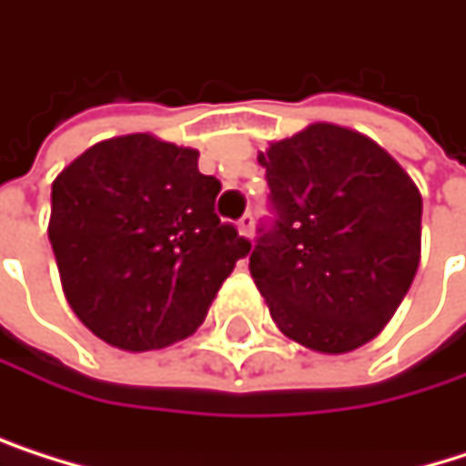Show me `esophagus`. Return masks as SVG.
<instances>
[{
  "mask_svg": "<svg viewBox=\"0 0 466 466\" xmlns=\"http://www.w3.org/2000/svg\"><path fill=\"white\" fill-rule=\"evenodd\" d=\"M238 233H241L244 238H252V236H255V217H252V214H244V217L238 219Z\"/></svg>",
  "mask_w": 466,
  "mask_h": 466,
  "instance_id": "esophagus-1",
  "label": "esophagus"
}]
</instances>
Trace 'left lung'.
<instances>
[{
  "instance_id": "left-lung-1",
  "label": "left lung",
  "mask_w": 466,
  "mask_h": 466,
  "mask_svg": "<svg viewBox=\"0 0 466 466\" xmlns=\"http://www.w3.org/2000/svg\"><path fill=\"white\" fill-rule=\"evenodd\" d=\"M274 228L249 271L279 332L321 354L373 340L395 316L420 263L423 198L370 137L310 123L258 153Z\"/></svg>"
}]
</instances>
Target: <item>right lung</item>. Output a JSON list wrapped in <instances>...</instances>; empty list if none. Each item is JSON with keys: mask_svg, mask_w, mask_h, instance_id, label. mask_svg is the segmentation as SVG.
I'll list each match as a JSON object with an SVG mask.
<instances>
[{"mask_svg": "<svg viewBox=\"0 0 466 466\" xmlns=\"http://www.w3.org/2000/svg\"><path fill=\"white\" fill-rule=\"evenodd\" d=\"M195 147L153 134L96 142L51 184L48 241L76 319L123 351L189 338L249 241L219 222L222 184Z\"/></svg>", "mask_w": 466, "mask_h": 466, "instance_id": "add662e5", "label": "right lung"}]
</instances>
